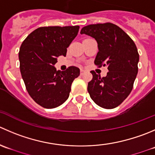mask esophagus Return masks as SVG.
I'll list each match as a JSON object with an SVG mask.
<instances>
[{
    "label": "esophagus",
    "instance_id": "34e87169",
    "mask_svg": "<svg viewBox=\"0 0 155 155\" xmlns=\"http://www.w3.org/2000/svg\"><path fill=\"white\" fill-rule=\"evenodd\" d=\"M85 70H80V75H81V76H82V75H83L84 74V73H85Z\"/></svg>",
    "mask_w": 155,
    "mask_h": 155
}]
</instances>
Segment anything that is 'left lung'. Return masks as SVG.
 <instances>
[{
    "instance_id": "obj_1",
    "label": "left lung",
    "mask_w": 155,
    "mask_h": 155,
    "mask_svg": "<svg viewBox=\"0 0 155 155\" xmlns=\"http://www.w3.org/2000/svg\"><path fill=\"white\" fill-rule=\"evenodd\" d=\"M80 34L94 38L98 52L94 64L107 67L105 77L91 71L93 78L88 91L94 103L105 109L119 106L129 96L138 73L139 55L131 38L117 25L110 22L88 25Z\"/></svg>"
}]
</instances>
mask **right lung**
<instances>
[{
    "label": "right lung",
    "mask_w": 155,
    "mask_h": 155,
    "mask_svg": "<svg viewBox=\"0 0 155 155\" xmlns=\"http://www.w3.org/2000/svg\"><path fill=\"white\" fill-rule=\"evenodd\" d=\"M74 26L40 27L22 41L19 52V68L27 91L41 107L54 108L70 95L71 85L80 70L70 67L65 71L54 67L59 56L65 57L67 48L79 31Z\"/></svg>",
    "instance_id": "add662e5"
}]
</instances>
